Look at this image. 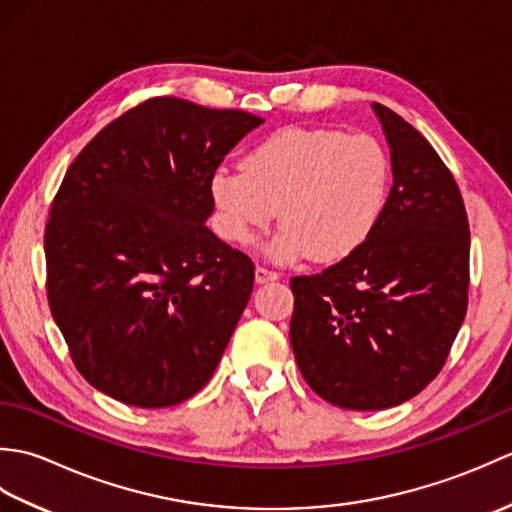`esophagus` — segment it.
<instances>
[{"instance_id":"1","label":"esophagus","mask_w":512,"mask_h":512,"mask_svg":"<svg viewBox=\"0 0 512 512\" xmlns=\"http://www.w3.org/2000/svg\"><path fill=\"white\" fill-rule=\"evenodd\" d=\"M255 279H257V284H266V281L279 279V273H277V270H273V268L259 264V266L255 268Z\"/></svg>"}]
</instances>
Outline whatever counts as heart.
<instances>
[{
	"label": "heart",
	"mask_w": 512,
	"mask_h": 512,
	"mask_svg": "<svg viewBox=\"0 0 512 512\" xmlns=\"http://www.w3.org/2000/svg\"><path fill=\"white\" fill-rule=\"evenodd\" d=\"M391 176L389 151L372 134L290 127L250 149L242 169H217L211 195L228 242L250 244L281 209L275 255L332 264L374 237Z\"/></svg>",
	"instance_id": "heart-1"
}]
</instances>
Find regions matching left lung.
<instances>
[{
  "mask_svg": "<svg viewBox=\"0 0 512 512\" xmlns=\"http://www.w3.org/2000/svg\"><path fill=\"white\" fill-rule=\"evenodd\" d=\"M394 165L383 222L352 257L290 279V345L306 383L336 407L378 411L427 387L469 306L471 233L438 151L374 103Z\"/></svg>",
  "mask_w": 512,
  "mask_h": 512,
  "instance_id": "8db88e82",
  "label": "left lung"
}]
</instances>
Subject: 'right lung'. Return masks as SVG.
<instances>
[{
    "label": "right lung",
    "mask_w": 512,
    "mask_h": 512,
    "mask_svg": "<svg viewBox=\"0 0 512 512\" xmlns=\"http://www.w3.org/2000/svg\"><path fill=\"white\" fill-rule=\"evenodd\" d=\"M262 123L154 96L65 171L43 233L48 303L72 363L103 394L158 409L209 383L255 281L250 257L204 224L211 178Z\"/></svg>",
    "instance_id": "1"
}]
</instances>
